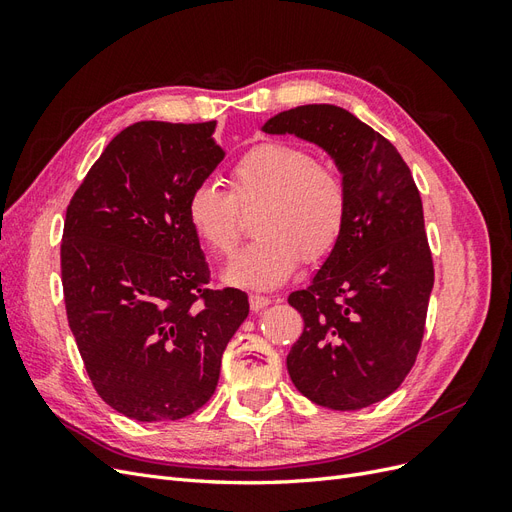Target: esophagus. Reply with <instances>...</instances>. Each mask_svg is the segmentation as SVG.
I'll list each match as a JSON object with an SVG mask.
<instances>
[{
  "label": "esophagus",
  "mask_w": 512,
  "mask_h": 512,
  "mask_svg": "<svg viewBox=\"0 0 512 512\" xmlns=\"http://www.w3.org/2000/svg\"><path fill=\"white\" fill-rule=\"evenodd\" d=\"M269 303H271V297H262V294H250L252 312H260V309L267 307Z\"/></svg>",
  "instance_id": "1"
}]
</instances>
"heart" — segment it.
<instances>
[{"label":"heart","instance_id":"obj_1","mask_svg":"<svg viewBox=\"0 0 512 512\" xmlns=\"http://www.w3.org/2000/svg\"><path fill=\"white\" fill-rule=\"evenodd\" d=\"M260 205L252 245L230 262L224 282L267 290L284 284L301 256H329L348 222V188L339 170L322 164L309 149L265 141L230 166L228 192L200 183L185 203V218L200 245L230 256L241 239L239 209Z\"/></svg>","mask_w":512,"mask_h":512}]
</instances>
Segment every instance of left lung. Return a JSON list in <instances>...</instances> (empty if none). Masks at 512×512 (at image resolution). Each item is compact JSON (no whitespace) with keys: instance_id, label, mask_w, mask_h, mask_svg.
I'll use <instances>...</instances> for the list:
<instances>
[{"instance_id":"obj_1","label":"left lung","mask_w":512,"mask_h":512,"mask_svg":"<svg viewBox=\"0 0 512 512\" xmlns=\"http://www.w3.org/2000/svg\"><path fill=\"white\" fill-rule=\"evenodd\" d=\"M262 130L329 151L350 203L335 250L288 297L303 316L286 359L290 380L322 408H367L399 389L421 350L433 288L421 194L393 143L346 108L297 106Z\"/></svg>"}]
</instances>
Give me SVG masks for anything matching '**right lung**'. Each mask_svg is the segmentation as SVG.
I'll return each instance as SVG.
<instances>
[{
  "label": "right lung",
  "mask_w": 512,
  "mask_h": 512,
  "mask_svg": "<svg viewBox=\"0 0 512 512\" xmlns=\"http://www.w3.org/2000/svg\"><path fill=\"white\" fill-rule=\"evenodd\" d=\"M215 121H138L106 145L74 192L61 237L70 331L96 393L143 423L203 408L250 312L211 290L185 203L224 160Z\"/></svg>",
  "instance_id": "right-lung-1"
}]
</instances>
